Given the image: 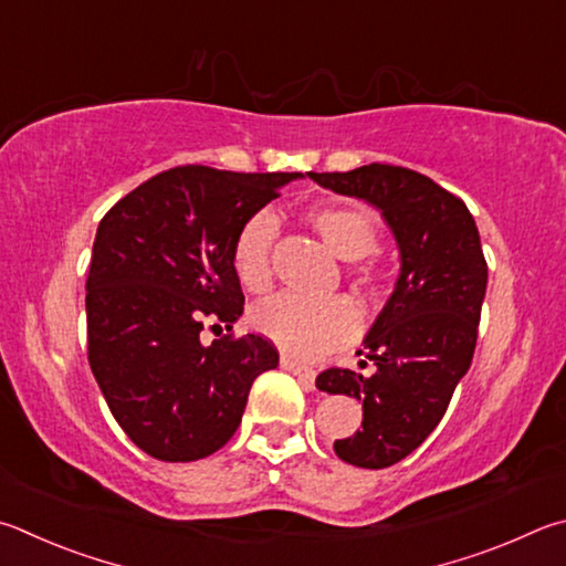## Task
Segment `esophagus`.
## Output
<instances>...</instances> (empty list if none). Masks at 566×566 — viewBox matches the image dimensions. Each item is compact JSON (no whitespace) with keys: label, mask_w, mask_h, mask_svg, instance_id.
Returning <instances> with one entry per match:
<instances>
[{"label":"esophagus","mask_w":566,"mask_h":566,"mask_svg":"<svg viewBox=\"0 0 566 566\" xmlns=\"http://www.w3.org/2000/svg\"><path fill=\"white\" fill-rule=\"evenodd\" d=\"M282 368H286V371H292L294 376L304 378L306 384H314V378H316V374L312 371V368H306V366L296 364V361H292V358H284V356H282Z\"/></svg>","instance_id":"34e87169"}]
</instances>
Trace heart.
<instances>
[{
    "label": "heart",
    "instance_id": "1",
    "mask_svg": "<svg viewBox=\"0 0 566 566\" xmlns=\"http://www.w3.org/2000/svg\"><path fill=\"white\" fill-rule=\"evenodd\" d=\"M306 222L342 260H364L378 248V222L374 212L358 205H318L306 212ZM276 230L280 224L274 214L260 212L244 222L234 238V274L252 294H264L272 284V244ZM371 274L374 272L366 266L361 270V280L371 282ZM252 326L284 354L314 361L352 342L358 328V314L344 296L306 302L282 294L252 314Z\"/></svg>",
    "mask_w": 566,
    "mask_h": 566
}]
</instances>
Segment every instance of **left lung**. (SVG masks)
<instances>
[{
	"label": "left lung",
	"instance_id": "left-lung-1",
	"mask_svg": "<svg viewBox=\"0 0 566 566\" xmlns=\"http://www.w3.org/2000/svg\"><path fill=\"white\" fill-rule=\"evenodd\" d=\"M310 178L381 210L400 252L394 294L358 352L376 366L374 374L328 368L316 376L318 390L364 406L361 430L336 440V455L348 465L381 470L433 433L468 374L488 262L465 202L416 170L371 163Z\"/></svg>",
	"mask_w": 566,
	"mask_h": 566
}]
</instances>
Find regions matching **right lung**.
Instances as JSON below:
<instances>
[{
    "instance_id": "obj_1",
    "label": "right lung",
    "mask_w": 566,
    "mask_h": 566,
    "mask_svg": "<svg viewBox=\"0 0 566 566\" xmlns=\"http://www.w3.org/2000/svg\"><path fill=\"white\" fill-rule=\"evenodd\" d=\"M302 172L180 166L158 172L98 222L86 282L88 364L113 418L166 462L212 455L238 430L250 388L280 364L262 336L202 344L244 294L232 266L242 224Z\"/></svg>"
}]
</instances>
